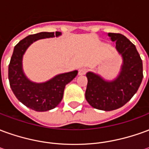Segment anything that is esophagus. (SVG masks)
Masks as SVG:
<instances>
[{"label": "esophagus", "mask_w": 149, "mask_h": 149, "mask_svg": "<svg viewBox=\"0 0 149 149\" xmlns=\"http://www.w3.org/2000/svg\"><path fill=\"white\" fill-rule=\"evenodd\" d=\"M86 72H87V68H84V67H83V68H81L80 69H79L78 74L80 75V76H82V75L85 74Z\"/></svg>", "instance_id": "34e87169"}]
</instances>
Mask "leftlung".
<instances>
[{
	"mask_svg": "<svg viewBox=\"0 0 149 149\" xmlns=\"http://www.w3.org/2000/svg\"><path fill=\"white\" fill-rule=\"evenodd\" d=\"M123 59L120 72L113 81H105L92 72L88 78L85 98L97 109L112 111L124 106L137 92L143 79V64L136 46L120 33H109Z\"/></svg>",
	"mask_w": 149,
	"mask_h": 149,
	"instance_id": "obj_1",
	"label": "left lung"
}]
</instances>
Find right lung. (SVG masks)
<instances>
[{
  "label": "right lung",
  "mask_w": 149,
  "mask_h": 149,
  "mask_svg": "<svg viewBox=\"0 0 149 149\" xmlns=\"http://www.w3.org/2000/svg\"><path fill=\"white\" fill-rule=\"evenodd\" d=\"M61 35V32H42L28 36L14 47L8 65V80L13 93L19 101L37 112H45L57 106L63 98L65 85L76 77L78 72L61 73L44 83H35L24 75L22 58L29 45L36 40Z\"/></svg>",
  "instance_id": "obj_1"
}]
</instances>
